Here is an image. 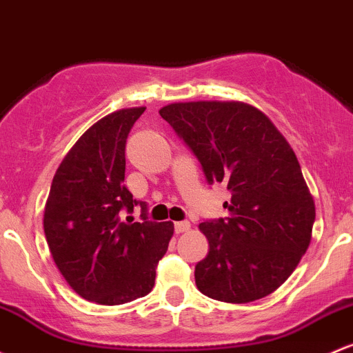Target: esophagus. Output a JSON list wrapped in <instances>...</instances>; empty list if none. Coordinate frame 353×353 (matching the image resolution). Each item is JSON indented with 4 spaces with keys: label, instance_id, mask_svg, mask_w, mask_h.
Segmentation results:
<instances>
[{
    "label": "esophagus",
    "instance_id": "obj_1",
    "mask_svg": "<svg viewBox=\"0 0 353 353\" xmlns=\"http://www.w3.org/2000/svg\"><path fill=\"white\" fill-rule=\"evenodd\" d=\"M189 230H191V223H189V221H179V223L174 224V231H176V234L188 233Z\"/></svg>",
    "mask_w": 353,
    "mask_h": 353
}]
</instances>
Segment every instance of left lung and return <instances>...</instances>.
I'll return each mask as SVG.
<instances>
[{"instance_id":"8db88e82","label":"left lung","mask_w":353,"mask_h":353,"mask_svg":"<svg viewBox=\"0 0 353 353\" xmlns=\"http://www.w3.org/2000/svg\"><path fill=\"white\" fill-rule=\"evenodd\" d=\"M201 162L208 183L231 192L226 219L206 221L208 256L196 265L203 295L226 303L268 296L288 280L312 241L315 201L274 123L239 100L176 102L159 110Z\"/></svg>"}]
</instances>
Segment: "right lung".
Returning a JSON list of instances; mask_svg holds the SVG:
<instances>
[{
	"instance_id": "add662e5",
	"label": "right lung",
	"mask_w": 353,
	"mask_h": 353,
	"mask_svg": "<svg viewBox=\"0 0 353 353\" xmlns=\"http://www.w3.org/2000/svg\"><path fill=\"white\" fill-rule=\"evenodd\" d=\"M145 107L97 120L58 165L45 204L43 230L57 268L73 292L99 305H122L154 288L174 224L125 223L137 206L125 179V141Z\"/></svg>"
}]
</instances>
